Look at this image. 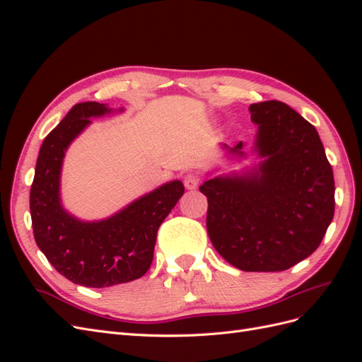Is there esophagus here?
I'll use <instances>...</instances> for the list:
<instances>
[{
	"label": "esophagus",
	"instance_id": "34e87169",
	"mask_svg": "<svg viewBox=\"0 0 362 362\" xmlns=\"http://www.w3.org/2000/svg\"><path fill=\"white\" fill-rule=\"evenodd\" d=\"M199 182H201V178H199V175H196V173H187L184 177V185L187 190H194L199 185Z\"/></svg>",
	"mask_w": 362,
	"mask_h": 362
}]
</instances>
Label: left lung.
I'll use <instances>...</instances> for the list:
<instances>
[{"instance_id": "left-lung-1", "label": "left lung", "mask_w": 362, "mask_h": 362, "mask_svg": "<svg viewBox=\"0 0 362 362\" xmlns=\"http://www.w3.org/2000/svg\"><path fill=\"white\" fill-rule=\"evenodd\" d=\"M258 125L257 166L208 178L206 231L214 249L245 272H282L320 246L335 208V182L317 129L281 101L249 107ZM243 158L245 144L223 145Z\"/></svg>"}]
</instances>
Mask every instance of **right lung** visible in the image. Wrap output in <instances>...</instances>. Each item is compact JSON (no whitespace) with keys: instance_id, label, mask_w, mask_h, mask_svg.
Masks as SVG:
<instances>
[{"instance_id":"obj_1","label":"right lung","mask_w":362,"mask_h":362,"mask_svg":"<svg viewBox=\"0 0 362 362\" xmlns=\"http://www.w3.org/2000/svg\"><path fill=\"white\" fill-rule=\"evenodd\" d=\"M113 112L93 101L74 105L43 140L30 190L33 233L39 249L60 275L90 288L145 275L154 258L158 228L184 194L182 182L173 180L103 221H80L64 210L60 198L64 154L92 122L90 117Z\"/></svg>"}]
</instances>
